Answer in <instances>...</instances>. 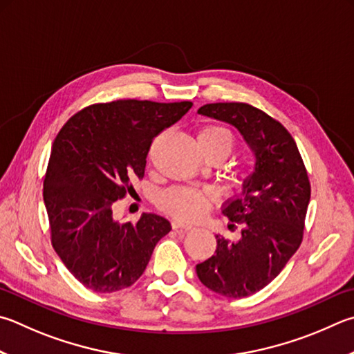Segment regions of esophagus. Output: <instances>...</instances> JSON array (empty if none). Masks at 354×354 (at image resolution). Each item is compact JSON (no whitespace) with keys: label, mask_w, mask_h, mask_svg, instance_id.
Here are the masks:
<instances>
[{"label":"esophagus","mask_w":354,"mask_h":354,"mask_svg":"<svg viewBox=\"0 0 354 354\" xmlns=\"http://www.w3.org/2000/svg\"><path fill=\"white\" fill-rule=\"evenodd\" d=\"M171 227L175 229V230H183V232H187V230L192 229V226H187V224H183L181 221H178V220H173L171 221Z\"/></svg>","instance_id":"obj_1"}]
</instances>
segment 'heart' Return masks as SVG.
Returning <instances> with one entry per match:
<instances>
[{
	"instance_id": "heart-1",
	"label": "heart",
	"mask_w": 354,
	"mask_h": 354,
	"mask_svg": "<svg viewBox=\"0 0 354 354\" xmlns=\"http://www.w3.org/2000/svg\"><path fill=\"white\" fill-rule=\"evenodd\" d=\"M198 144L207 156L226 159L234 150V138L226 128L210 125L198 134ZM158 205L181 221H195L207 214L212 198L204 190L192 187H170L158 196Z\"/></svg>"
}]
</instances>
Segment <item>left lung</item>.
I'll return each mask as SVG.
<instances>
[{"label":"left lung","instance_id":"8db88e82","mask_svg":"<svg viewBox=\"0 0 354 354\" xmlns=\"http://www.w3.org/2000/svg\"><path fill=\"white\" fill-rule=\"evenodd\" d=\"M199 114L232 124L255 155V171L243 196L227 203L223 215L241 224L232 243L216 235L215 254L196 265L198 279L230 299L254 294L277 277L304 240L311 184L297 144L265 111L243 102L207 104Z\"/></svg>","mask_w":354,"mask_h":354}]
</instances>
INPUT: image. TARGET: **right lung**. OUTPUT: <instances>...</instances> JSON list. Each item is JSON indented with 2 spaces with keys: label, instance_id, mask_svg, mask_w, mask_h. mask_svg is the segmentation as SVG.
I'll use <instances>...</instances> for the list:
<instances>
[{
  "label": "right lung",
  "instance_id": "right-lung-1",
  "mask_svg": "<svg viewBox=\"0 0 354 354\" xmlns=\"http://www.w3.org/2000/svg\"><path fill=\"white\" fill-rule=\"evenodd\" d=\"M192 105L136 99L94 104L69 118L57 134L43 183L50 243L68 271L91 291L131 286L156 243L171 230L155 214L120 223L113 218V205L144 178L153 139Z\"/></svg>",
  "mask_w": 354,
  "mask_h": 354
}]
</instances>
